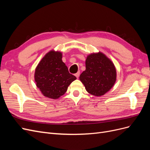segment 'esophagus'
Here are the masks:
<instances>
[{
  "label": "esophagus",
  "instance_id": "obj_1",
  "mask_svg": "<svg viewBox=\"0 0 150 150\" xmlns=\"http://www.w3.org/2000/svg\"><path fill=\"white\" fill-rule=\"evenodd\" d=\"M79 75H80V72H77V73L75 74V76H76V78H78V77L79 76Z\"/></svg>",
  "mask_w": 150,
  "mask_h": 150
}]
</instances>
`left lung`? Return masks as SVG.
I'll use <instances>...</instances> for the list:
<instances>
[{"label": "left lung", "instance_id": "8db88e82", "mask_svg": "<svg viewBox=\"0 0 150 150\" xmlns=\"http://www.w3.org/2000/svg\"><path fill=\"white\" fill-rule=\"evenodd\" d=\"M79 79L87 91L96 96L106 94L116 81V71L113 62L101 52L91 54L86 60V70Z\"/></svg>", "mask_w": 150, "mask_h": 150}]
</instances>
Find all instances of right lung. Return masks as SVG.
<instances>
[{
    "label": "right lung",
    "instance_id": "obj_1",
    "mask_svg": "<svg viewBox=\"0 0 150 150\" xmlns=\"http://www.w3.org/2000/svg\"><path fill=\"white\" fill-rule=\"evenodd\" d=\"M61 52L50 51L36 67L34 79L36 86L44 96L56 99L67 91L76 78L68 71L62 61Z\"/></svg>",
    "mask_w": 150,
    "mask_h": 150
}]
</instances>
